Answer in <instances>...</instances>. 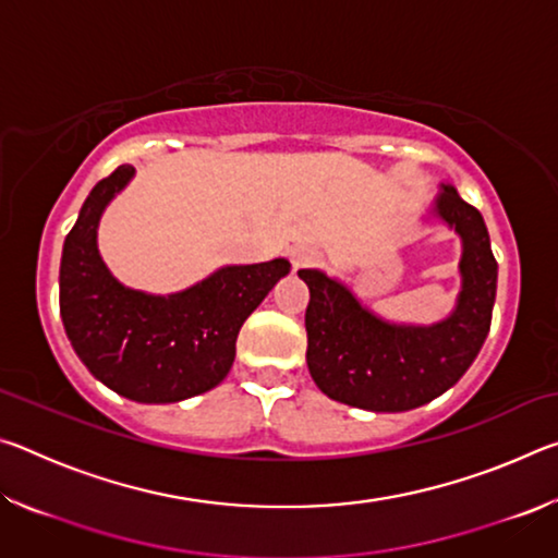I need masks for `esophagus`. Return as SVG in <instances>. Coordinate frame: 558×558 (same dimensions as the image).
Instances as JSON below:
<instances>
[{
  "label": "esophagus",
  "instance_id": "obj_1",
  "mask_svg": "<svg viewBox=\"0 0 558 558\" xmlns=\"http://www.w3.org/2000/svg\"><path fill=\"white\" fill-rule=\"evenodd\" d=\"M292 268L295 270H300V268H313V266H317L319 260H323V256H319L317 251H313V248H295L292 251Z\"/></svg>",
  "mask_w": 558,
  "mask_h": 558
}]
</instances>
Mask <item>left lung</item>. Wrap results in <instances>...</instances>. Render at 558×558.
<instances>
[{
  "instance_id": "8db88e82",
  "label": "left lung",
  "mask_w": 558,
  "mask_h": 558,
  "mask_svg": "<svg viewBox=\"0 0 558 558\" xmlns=\"http://www.w3.org/2000/svg\"><path fill=\"white\" fill-rule=\"evenodd\" d=\"M436 214L462 239V292L456 313L438 325H389L325 272L298 270L310 288L307 369L329 399L379 413L418 409L458 384L483 349L497 292L487 226L446 184Z\"/></svg>"
}]
</instances>
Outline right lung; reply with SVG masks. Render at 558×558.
<instances>
[{
  "label": "right lung",
  "instance_id": "1",
  "mask_svg": "<svg viewBox=\"0 0 558 558\" xmlns=\"http://www.w3.org/2000/svg\"><path fill=\"white\" fill-rule=\"evenodd\" d=\"M130 165L93 186L63 241L59 302L75 354L125 399L174 403L214 389L229 374L241 325L290 263L229 266L169 298L128 290L110 276L96 245L106 204L132 177Z\"/></svg>",
  "mask_w": 558,
  "mask_h": 558
}]
</instances>
